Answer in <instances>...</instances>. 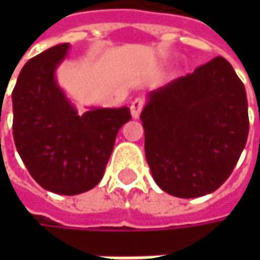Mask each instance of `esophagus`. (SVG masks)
<instances>
[{
    "label": "esophagus",
    "instance_id": "34e87169",
    "mask_svg": "<svg viewBox=\"0 0 260 260\" xmlns=\"http://www.w3.org/2000/svg\"><path fill=\"white\" fill-rule=\"evenodd\" d=\"M145 107V100L143 98H136L135 101L130 104V111H132V115L133 118H139L140 117V113Z\"/></svg>",
    "mask_w": 260,
    "mask_h": 260
}]
</instances>
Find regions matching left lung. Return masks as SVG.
<instances>
[{"mask_svg": "<svg viewBox=\"0 0 260 260\" xmlns=\"http://www.w3.org/2000/svg\"><path fill=\"white\" fill-rule=\"evenodd\" d=\"M140 120L155 182L179 198L214 192L233 172L249 135L243 82L217 56L149 94Z\"/></svg>", "mask_w": 260, "mask_h": 260, "instance_id": "left-lung-1", "label": "left lung"}]
</instances>
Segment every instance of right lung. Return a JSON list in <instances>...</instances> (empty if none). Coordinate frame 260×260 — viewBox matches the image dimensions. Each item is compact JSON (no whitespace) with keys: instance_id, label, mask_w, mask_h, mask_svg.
Here are the masks:
<instances>
[{"instance_id":"obj_1","label":"right lung","mask_w":260,"mask_h":260,"mask_svg":"<svg viewBox=\"0 0 260 260\" xmlns=\"http://www.w3.org/2000/svg\"><path fill=\"white\" fill-rule=\"evenodd\" d=\"M69 43L30 59L13 89L17 152L37 184L50 192L78 195L104 176L115 137L132 114L128 107L91 108L82 115L55 78Z\"/></svg>"}]
</instances>
